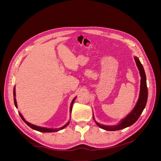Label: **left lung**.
Returning a JSON list of instances; mask_svg holds the SVG:
<instances>
[{
	"mask_svg": "<svg viewBox=\"0 0 161 161\" xmlns=\"http://www.w3.org/2000/svg\"><path fill=\"white\" fill-rule=\"evenodd\" d=\"M135 60L136 62L138 69L140 71V74L141 76V91H140V96H139L138 100L135 107L133 110L128 114L125 119H124L119 125H114V126H108V125H101L96 122L97 124L102 129L107 130V131H117L120 130L124 128L129 127L133 125L140 117L141 114H142L143 110L145 108V106L147 103V83H146V76L144 69L141 61L137 58H135Z\"/></svg>",
	"mask_w": 161,
	"mask_h": 161,
	"instance_id": "left-lung-1",
	"label": "left lung"
}]
</instances>
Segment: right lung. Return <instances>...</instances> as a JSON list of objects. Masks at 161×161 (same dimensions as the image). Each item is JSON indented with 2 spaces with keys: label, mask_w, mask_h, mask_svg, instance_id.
Instances as JSON below:
<instances>
[{
  "label": "right lung",
  "mask_w": 161,
  "mask_h": 161,
  "mask_svg": "<svg viewBox=\"0 0 161 161\" xmlns=\"http://www.w3.org/2000/svg\"><path fill=\"white\" fill-rule=\"evenodd\" d=\"M15 89L14 88V97L15 96ZM76 98H74L73 99V100H72V103H71V105H70V113H71V111H72V108L73 103H74V100H76ZM14 103H15V107H16V108H17V102H16L15 98H14ZM19 115H20L21 119H23V120L29 127H30L31 128V129H33V130H36V131H40V132H43V133H51V132H56V131H59V130H63V128H65V127H67V126L69 125V122L65 125H64V126L61 127V128H58V129H50V128H45V127H39V126H36V125H33V124H30L29 122H26V121L25 120V119L23 118V115L21 114L20 113H19Z\"/></svg>",
  "instance_id": "add662e5"
}]
</instances>
